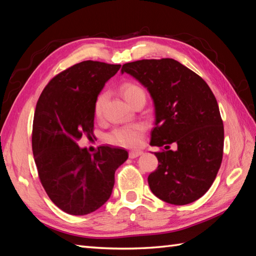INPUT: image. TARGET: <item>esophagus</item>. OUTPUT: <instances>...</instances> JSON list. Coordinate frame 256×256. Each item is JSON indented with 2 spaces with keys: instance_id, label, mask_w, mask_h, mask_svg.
<instances>
[{
  "instance_id": "1",
  "label": "esophagus",
  "mask_w": 256,
  "mask_h": 256,
  "mask_svg": "<svg viewBox=\"0 0 256 256\" xmlns=\"http://www.w3.org/2000/svg\"><path fill=\"white\" fill-rule=\"evenodd\" d=\"M142 154H143L142 150H131L128 153V156H130V158H136V157L140 156Z\"/></svg>"
}]
</instances>
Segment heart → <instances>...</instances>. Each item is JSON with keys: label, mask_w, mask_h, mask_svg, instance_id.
Returning <instances> with one entry per match:
<instances>
[{"label": "heart", "mask_w": 256, "mask_h": 256, "mask_svg": "<svg viewBox=\"0 0 256 256\" xmlns=\"http://www.w3.org/2000/svg\"><path fill=\"white\" fill-rule=\"evenodd\" d=\"M121 94L124 98V100L128 103L136 96L144 94V91L138 84L133 82H125L121 86ZM106 94H101L96 98L94 103V112L96 116H100L101 114L103 106L106 103ZM145 131V123L135 122L112 130L110 133L106 134V140L108 143L112 145L122 146V148H136V146L142 143Z\"/></svg>", "instance_id": "b5f03b06"}]
</instances>
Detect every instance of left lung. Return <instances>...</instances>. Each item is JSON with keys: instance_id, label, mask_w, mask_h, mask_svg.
<instances>
[{"instance_id": "obj_1", "label": "left lung", "mask_w": 256, "mask_h": 256, "mask_svg": "<svg viewBox=\"0 0 256 256\" xmlns=\"http://www.w3.org/2000/svg\"><path fill=\"white\" fill-rule=\"evenodd\" d=\"M126 72L148 90L155 108L152 146L158 167L150 188L165 202L182 206L198 200L214 184L224 155V128L219 106L206 81L172 58L124 64ZM174 142L176 150H169Z\"/></svg>"}]
</instances>
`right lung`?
Listing matches in <instances>:
<instances>
[{
  "label": "right lung",
  "instance_id": "obj_1",
  "mask_svg": "<svg viewBox=\"0 0 256 256\" xmlns=\"http://www.w3.org/2000/svg\"><path fill=\"white\" fill-rule=\"evenodd\" d=\"M121 64L86 60L55 76L37 101L32 148L38 176L59 209L84 216L111 197L114 174L128 160L123 148L100 146L94 154L77 144L94 135V103Z\"/></svg>",
  "mask_w": 256,
  "mask_h": 256
}]
</instances>
